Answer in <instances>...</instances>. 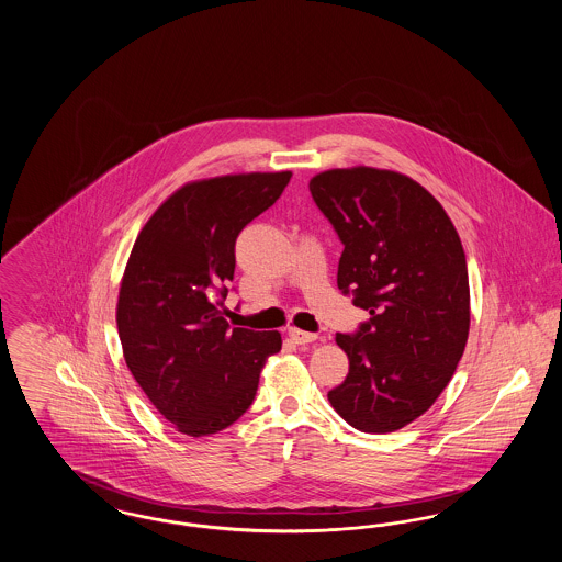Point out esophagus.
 <instances>
[{
  "mask_svg": "<svg viewBox=\"0 0 562 562\" xmlns=\"http://www.w3.org/2000/svg\"><path fill=\"white\" fill-rule=\"evenodd\" d=\"M289 337L293 339L294 344H299V346H305V344H312V341L318 339L316 333H305V330H301V328H289Z\"/></svg>",
  "mask_w": 562,
  "mask_h": 562,
  "instance_id": "obj_1",
  "label": "esophagus"
}]
</instances>
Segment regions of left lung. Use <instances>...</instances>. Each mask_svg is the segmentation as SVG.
<instances>
[{
	"label": "left lung",
	"mask_w": 562,
	"mask_h": 562,
	"mask_svg": "<svg viewBox=\"0 0 562 562\" xmlns=\"http://www.w3.org/2000/svg\"><path fill=\"white\" fill-rule=\"evenodd\" d=\"M310 191L344 244L337 286L371 314L353 335L337 333L349 373L328 401L351 428L396 431L428 411L463 356V246L440 202L401 172L335 168Z\"/></svg>",
	"instance_id": "8db88e82"
}]
</instances>
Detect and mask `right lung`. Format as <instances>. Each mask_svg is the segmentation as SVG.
Masks as SVG:
<instances>
[{"label": "right lung", "mask_w": 562, "mask_h": 562, "mask_svg": "<svg viewBox=\"0 0 562 562\" xmlns=\"http://www.w3.org/2000/svg\"><path fill=\"white\" fill-rule=\"evenodd\" d=\"M293 172H248L177 189L140 229L120 284L117 333L145 396L193 438L238 422L278 330L229 328L227 284L241 229L282 195Z\"/></svg>", "instance_id": "obj_1"}]
</instances>
